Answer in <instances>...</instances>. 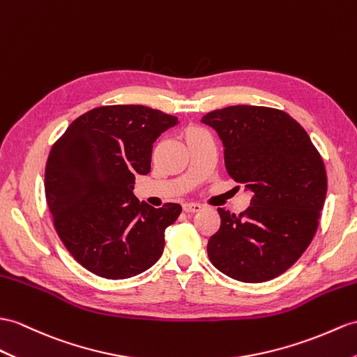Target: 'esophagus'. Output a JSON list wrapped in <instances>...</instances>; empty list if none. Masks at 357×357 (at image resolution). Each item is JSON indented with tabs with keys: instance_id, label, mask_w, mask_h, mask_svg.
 <instances>
[{
	"instance_id": "obj_1",
	"label": "esophagus",
	"mask_w": 357,
	"mask_h": 357,
	"mask_svg": "<svg viewBox=\"0 0 357 357\" xmlns=\"http://www.w3.org/2000/svg\"><path fill=\"white\" fill-rule=\"evenodd\" d=\"M202 208H203V206L198 204V203H185L183 204V211L186 213H197V212L202 211Z\"/></svg>"
}]
</instances>
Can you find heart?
I'll return each mask as SVG.
<instances>
[{
	"label": "heart",
	"mask_w": 357,
	"mask_h": 357,
	"mask_svg": "<svg viewBox=\"0 0 357 357\" xmlns=\"http://www.w3.org/2000/svg\"><path fill=\"white\" fill-rule=\"evenodd\" d=\"M197 132H202V130H199V128H188L186 130V136L192 135V133H197Z\"/></svg>",
	"instance_id": "heart-1"
}]
</instances>
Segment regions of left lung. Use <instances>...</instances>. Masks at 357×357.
<instances>
[{"mask_svg": "<svg viewBox=\"0 0 357 357\" xmlns=\"http://www.w3.org/2000/svg\"><path fill=\"white\" fill-rule=\"evenodd\" d=\"M202 123L222 141L229 176L253 192L245 212L218 208L221 227L207 242L208 259L234 280H271L314 239L327 192L324 162L306 130L282 110L230 106Z\"/></svg>", "mask_w": 357, "mask_h": 357, "instance_id": "8db88e82", "label": "left lung"}]
</instances>
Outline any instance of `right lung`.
I'll use <instances>...</instances> for the list:
<instances>
[{
	"label": "right lung",
	"mask_w": 357,
	"mask_h": 357,
	"mask_svg": "<svg viewBox=\"0 0 357 357\" xmlns=\"http://www.w3.org/2000/svg\"><path fill=\"white\" fill-rule=\"evenodd\" d=\"M176 116L135 104L102 106L73 121L50 151L45 197L54 229L88 271L121 280L160 259L165 229L181 206L160 208L135 197V178L151 169L153 144Z\"/></svg>",
	"instance_id": "right-lung-1"
}]
</instances>
